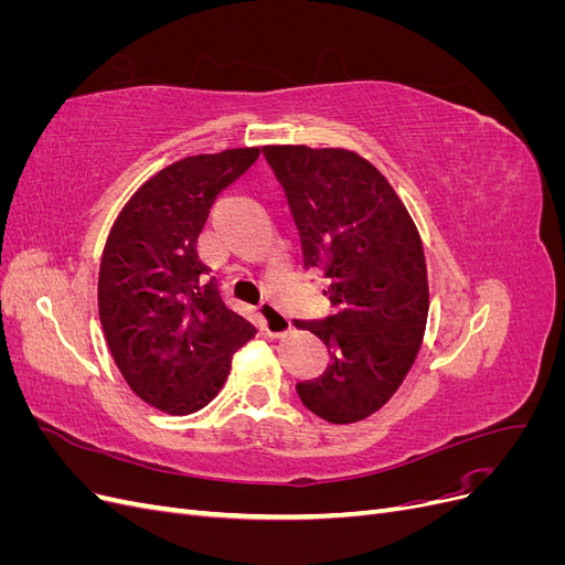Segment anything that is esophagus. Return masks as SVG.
Listing matches in <instances>:
<instances>
[{"label": "esophagus", "mask_w": 565, "mask_h": 565, "mask_svg": "<svg viewBox=\"0 0 565 565\" xmlns=\"http://www.w3.org/2000/svg\"><path fill=\"white\" fill-rule=\"evenodd\" d=\"M259 313L264 320V330L268 337H282L289 330H292V320L287 318V313L282 311V306L276 299H262L259 303Z\"/></svg>", "instance_id": "obj_1"}]
</instances>
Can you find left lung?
Returning <instances> with one entry per match:
<instances>
[{"label":"left lung","mask_w":565,"mask_h":565,"mask_svg":"<svg viewBox=\"0 0 565 565\" xmlns=\"http://www.w3.org/2000/svg\"><path fill=\"white\" fill-rule=\"evenodd\" d=\"M285 188L306 268L322 273L330 316L299 320L330 349V365L297 384L332 424L365 419L413 367L429 316L422 237L372 162L344 148L266 146Z\"/></svg>","instance_id":"1"}]
</instances>
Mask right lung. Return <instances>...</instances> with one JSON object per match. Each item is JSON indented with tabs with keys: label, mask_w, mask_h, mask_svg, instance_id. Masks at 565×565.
I'll return each mask as SVG.
<instances>
[{
	"label": "right lung",
	"mask_w": 565,
	"mask_h": 565,
	"mask_svg": "<svg viewBox=\"0 0 565 565\" xmlns=\"http://www.w3.org/2000/svg\"><path fill=\"white\" fill-rule=\"evenodd\" d=\"M259 148L183 158L148 179L117 214L100 256L98 316L129 388L169 415H191L224 386L256 334L218 292L198 235L218 193Z\"/></svg>",
	"instance_id": "add662e5"
}]
</instances>
